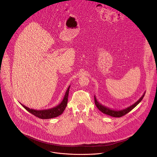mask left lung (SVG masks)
Segmentation results:
<instances>
[{"instance_id":"left-lung-1","label":"left lung","mask_w":157,"mask_h":157,"mask_svg":"<svg viewBox=\"0 0 157 157\" xmlns=\"http://www.w3.org/2000/svg\"><path fill=\"white\" fill-rule=\"evenodd\" d=\"M146 93V91L144 92L143 96L140 98L139 99L135 102L134 104L132 105H130L129 106L123 109H120V110H116V109H111L107 106H105L104 105L101 104V103H99L96 98L94 96V102H95V105L96 106V107L99 109V111H101V112H102L103 113H104L106 115L114 117H121L125 115L126 114L128 113L129 112H130L132 109H134L137 105L139 104L140 102L141 101V100L143 99V98L144 96V94Z\"/></svg>"}]
</instances>
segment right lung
<instances>
[{
    "instance_id": "1",
    "label": "right lung",
    "mask_w": 157,
    "mask_h": 157,
    "mask_svg": "<svg viewBox=\"0 0 157 157\" xmlns=\"http://www.w3.org/2000/svg\"><path fill=\"white\" fill-rule=\"evenodd\" d=\"M70 86H69L67 90H66V92L65 93L64 97L63 99V101L61 102L57 106L50 108V109H42V110H36L34 109H31L24 105L21 104V106L25 108L28 112L31 113L32 114L34 115L36 117L42 119H52L54 117H56L59 116V115L62 114V113L64 112V109L66 108V106L67 105V101H68V96L69 93V89Z\"/></svg>"
}]
</instances>
